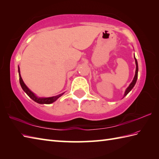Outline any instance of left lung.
Wrapping results in <instances>:
<instances>
[{
    "instance_id": "obj_1",
    "label": "left lung",
    "mask_w": 159,
    "mask_h": 159,
    "mask_svg": "<svg viewBox=\"0 0 159 159\" xmlns=\"http://www.w3.org/2000/svg\"><path fill=\"white\" fill-rule=\"evenodd\" d=\"M134 59H135V63H136V71H135V75H134V79L133 80V81H132V83L130 84V85L128 86V88L126 89V92H125V93H124V96H126L127 94L129 93L131 89L133 88V87L134 86V85H135V83L137 82V76H138V63H137V61L135 58V57H134Z\"/></svg>"
}]
</instances>
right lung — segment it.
I'll use <instances>...</instances> for the list:
<instances>
[{
  "instance_id": "right-lung-1",
  "label": "right lung",
  "mask_w": 159,
  "mask_h": 159,
  "mask_svg": "<svg viewBox=\"0 0 159 159\" xmlns=\"http://www.w3.org/2000/svg\"><path fill=\"white\" fill-rule=\"evenodd\" d=\"M18 73H19V77H20V85H21V87H22V89L24 90V92H25L33 100H34L36 102H38L39 104H51V103L55 102V100H57L59 97L61 96L64 93H63L59 94V95H58V96L50 97V98H38L34 93L31 92V90L28 88L26 86L25 83L23 82L22 77H21V76H20L19 66H18Z\"/></svg>"
}]
</instances>
